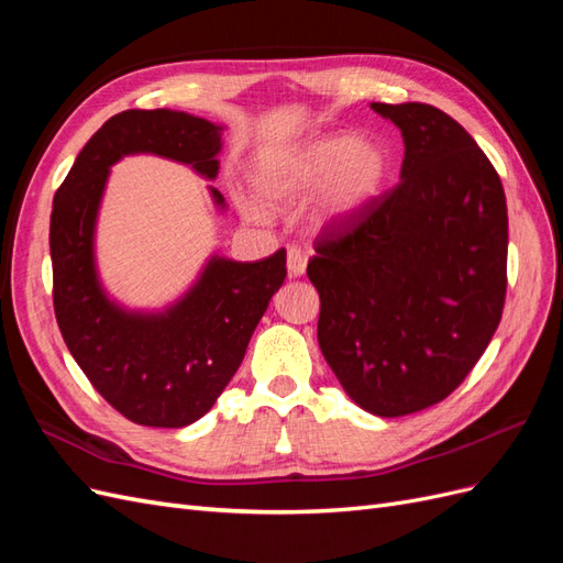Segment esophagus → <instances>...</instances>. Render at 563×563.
I'll return each instance as SVG.
<instances>
[{"label":"esophagus","instance_id":"1","mask_svg":"<svg viewBox=\"0 0 563 563\" xmlns=\"http://www.w3.org/2000/svg\"><path fill=\"white\" fill-rule=\"evenodd\" d=\"M286 267L288 277H302L305 269H308V253L300 251L298 246H291L286 253Z\"/></svg>","mask_w":563,"mask_h":563}]
</instances>
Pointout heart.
Returning <instances> with one entry per match:
<instances>
[{
  "mask_svg": "<svg viewBox=\"0 0 563 563\" xmlns=\"http://www.w3.org/2000/svg\"><path fill=\"white\" fill-rule=\"evenodd\" d=\"M387 176L385 147L371 135L347 133L263 152L251 166V183L267 207H288L317 192V209L331 223L362 213L380 197ZM236 207L255 223L267 218L261 203L249 197H236Z\"/></svg>",
  "mask_w": 563,
  "mask_h": 563,
  "instance_id": "obj_1",
  "label": "heart"
}]
</instances>
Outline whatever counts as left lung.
Returning a JSON list of instances; mask_svg holds the SVG:
<instances>
[{
	"instance_id": "left-lung-1",
	"label": "left lung",
	"mask_w": 563,
	"mask_h": 563,
	"mask_svg": "<svg viewBox=\"0 0 563 563\" xmlns=\"http://www.w3.org/2000/svg\"><path fill=\"white\" fill-rule=\"evenodd\" d=\"M371 110L401 131V183L321 234L308 277L319 347L347 397L399 418L446 399L496 333L507 203L496 168L446 112Z\"/></svg>"
}]
</instances>
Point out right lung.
Segmentation results:
<instances>
[{
	"mask_svg": "<svg viewBox=\"0 0 563 563\" xmlns=\"http://www.w3.org/2000/svg\"><path fill=\"white\" fill-rule=\"evenodd\" d=\"M223 131L180 110L119 112L84 145L54 197L48 246L65 345L103 399L147 428H185L211 411L284 284L286 251L258 263L213 251L192 286L166 308H126L98 272L100 203L110 168L129 155H157L216 180ZM209 195L225 213V197L213 185Z\"/></svg>",
	"mask_w": 563,
	"mask_h": 563,
	"instance_id": "obj_1",
	"label": "right lung"
}]
</instances>
